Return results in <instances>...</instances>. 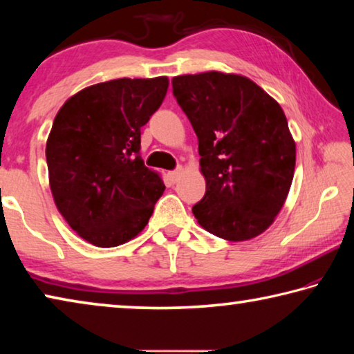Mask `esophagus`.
<instances>
[{"label":"esophagus","mask_w":354,"mask_h":354,"mask_svg":"<svg viewBox=\"0 0 354 354\" xmlns=\"http://www.w3.org/2000/svg\"><path fill=\"white\" fill-rule=\"evenodd\" d=\"M181 175H183V169H181V167H179V169H176V170L169 171V178H170L171 183H176L178 179L181 178Z\"/></svg>","instance_id":"1"}]
</instances>
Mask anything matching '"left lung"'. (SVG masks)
Segmentation results:
<instances>
[{
	"mask_svg": "<svg viewBox=\"0 0 354 354\" xmlns=\"http://www.w3.org/2000/svg\"><path fill=\"white\" fill-rule=\"evenodd\" d=\"M171 86L198 137L206 178V194L192 207L195 218L231 242L259 236L283 207L295 170L283 109L241 75H184Z\"/></svg>",
	"mask_w": 354,
	"mask_h": 354,
	"instance_id": "obj_1",
	"label": "left lung"
}]
</instances>
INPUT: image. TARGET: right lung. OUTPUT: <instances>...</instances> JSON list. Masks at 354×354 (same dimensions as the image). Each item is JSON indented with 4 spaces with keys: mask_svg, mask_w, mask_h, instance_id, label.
Returning a JSON list of instances; mask_svg holds the SVG:
<instances>
[{
    "mask_svg": "<svg viewBox=\"0 0 354 354\" xmlns=\"http://www.w3.org/2000/svg\"><path fill=\"white\" fill-rule=\"evenodd\" d=\"M169 80H112L77 92L57 112L46 142L59 212L101 248L147 226L165 185L140 158V129L159 109Z\"/></svg>",
    "mask_w": 354,
    "mask_h": 354,
    "instance_id": "add662e5",
    "label": "right lung"
}]
</instances>
